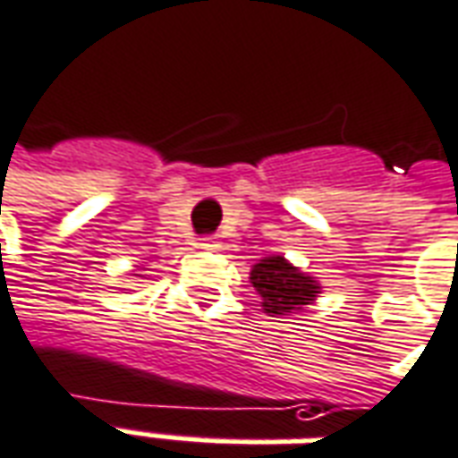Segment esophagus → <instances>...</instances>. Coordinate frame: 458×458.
<instances>
[{"mask_svg": "<svg viewBox=\"0 0 458 458\" xmlns=\"http://www.w3.org/2000/svg\"><path fill=\"white\" fill-rule=\"evenodd\" d=\"M206 250H220L223 248V240L218 238V235H208V238H203V242H200Z\"/></svg>", "mask_w": 458, "mask_h": 458, "instance_id": "esophagus-1", "label": "esophagus"}]
</instances>
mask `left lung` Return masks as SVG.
Here are the masks:
<instances>
[{
	"label": "left lung",
	"mask_w": 458,
	"mask_h": 458,
	"mask_svg": "<svg viewBox=\"0 0 458 458\" xmlns=\"http://www.w3.org/2000/svg\"><path fill=\"white\" fill-rule=\"evenodd\" d=\"M250 284L260 295L262 312L270 318L302 312L322 293L315 275L302 273L284 255H267L250 267Z\"/></svg>",
	"instance_id": "obj_1"
}]
</instances>
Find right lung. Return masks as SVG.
Instances as JSON below:
<instances>
[{
	"mask_svg": "<svg viewBox=\"0 0 458 458\" xmlns=\"http://www.w3.org/2000/svg\"><path fill=\"white\" fill-rule=\"evenodd\" d=\"M136 270H143V267H140V265H136ZM139 277H143V275H139Z\"/></svg>",
	"mask_w": 458,
	"mask_h": 458,
	"instance_id": "add662e5",
	"label": "right lung"
}]
</instances>
